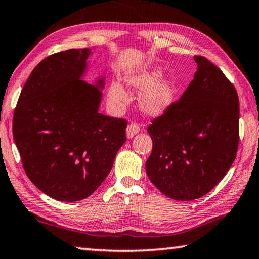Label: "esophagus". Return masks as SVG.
I'll list each match as a JSON object with an SVG mask.
<instances>
[{
	"label": "esophagus",
	"mask_w": 259,
	"mask_h": 259,
	"mask_svg": "<svg viewBox=\"0 0 259 259\" xmlns=\"http://www.w3.org/2000/svg\"><path fill=\"white\" fill-rule=\"evenodd\" d=\"M141 130V126H139L138 123H130L126 128V137L128 138H133L135 135L139 133Z\"/></svg>",
	"instance_id": "34e87169"
}]
</instances>
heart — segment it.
<instances>
[{
    "label": "heart",
    "instance_id": "b5f03b06",
    "mask_svg": "<svg viewBox=\"0 0 259 259\" xmlns=\"http://www.w3.org/2000/svg\"><path fill=\"white\" fill-rule=\"evenodd\" d=\"M162 75L160 68L146 69L138 73H134L126 78V81L135 88H146L141 97L142 107L151 114H160L173 104L175 99L176 88L169 79L157 81ZM109 99L114 104H125L128 101V94L123 86L114 81L109 88Z\"/></svg>",
    "mask_w": 259,
    "mask_h": 259
}]
</instances>
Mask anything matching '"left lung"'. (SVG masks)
Listing matches in <instances>:
<instances>
[{
  "instance_id": "obj_1",
  "label": "left lung",
  "mask_w": 259,
  "mask_h": 259,
  "mask_svg": "<svg viewBox=\"0 0 259 259\" xmlns=\"http://www.w3.org/2000/svg\"><path fill=\"white\" fill-rule=\"evenodd\" d=\"M194 59V79L147 128L153 147L146 174L175 200L197 199L211 191L231 168L240 141L235 88L206 57Z\"/></svg>"
}]
</instances>
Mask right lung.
<instances>
[{"label": "right lung", "mask_w": 259, "mask_h": 259, "mask_svg": "<svg viewBox=\"0 0 259 259\" xmlns=\"http://www.w3.org/2000/svg\"><path fill=\"white\" fill-rule=\"evenodd\" d=\"M90 49L47 56L27 78L15 108L12 133L28 179L61 202L89 197L107 178L126 141L124 118L99 109L104 79L81 80Z\"/></svg>", "instance_id": "obj_1"}]
</instances>
